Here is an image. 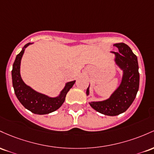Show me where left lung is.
Listing matches in <instances>:
<instances>
[{"label": "left lung", "mask_w": 154, "mask_h": 154, "mask_svg": "<svg viewBox=\"0 0 154 154\" xmlns=\"http://www.w3.org/2000/svg\"><path fill=\"white\" fill-rule=\"evenodd\" d=\"M113 46L119 49V52L111 51L115 54V64L123 72L120 85L108 99L89 103L96 111L110 116L121 114L128 109L135 99L140 84L137 56L130 47L124 43ZM89 86L86 89L87 96L89 95Z\"/></svg>", "instance_id": "left-lung-1"}]
</instances>
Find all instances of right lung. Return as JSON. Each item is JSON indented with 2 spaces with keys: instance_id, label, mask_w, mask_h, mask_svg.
Instances as JSON below:
<instances>
[{
  "instance_id": "1",
  "label": "right lung",
  "mask_w": 154,
  "mask_h": 154,
  "mask_svg": "<svg viewBox=\"0 0 154 154\" xmlns=\"http://www.w3.org/2000/svg\"><path fill=\"white\" fill-rule=\"evenodd\" d=\"M30 44H32L28 43L25 45L20 54L17 55L11 71L12 84L17 99L26 109L35 114H48L55 111L62 106L65 102L67 93L74 85L75 81L65 83V86L59 95L54 97L40 93L27 86L21 77L20 65L25 50Z\"/></svg>"
}]
</instances>
